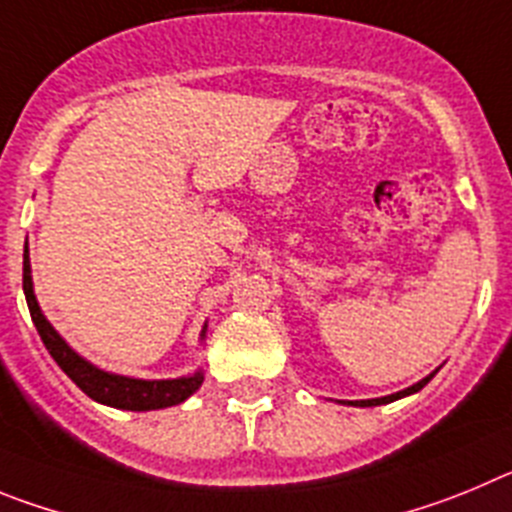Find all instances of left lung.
Listing matches in <instances>:
<instances>
[{
    "label": "left lung",
    "mask_w": 512,
    "mask_h": 512,
    "mask_svg": "<svg viewBox=\"0 0 512 512\" xmlns=\"http://www.w3.org/2000/svg\"><path fill=\"white\" fill-rule=\"evenodd\" d=\"M436 372H439V370H436ZM436 372H431V375H428V377H423L421 382H416V385H411V388L400 390V393L385 395V398H372V400H347V403H349V405H359V408H370V405H385V403H393V400H398V398H405V395H413V393H418V390H421L423 385H426V382L431 380V377L436 375Z\"/></svg>",
    "instance_id": "8db88e82"
}]
</instances>
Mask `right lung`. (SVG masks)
Wrapping results in <instances>:
<instances>
[{"label":"right lung","instance_id":"1","mask_svg":"<svg viewBox=\"0 0 512 512\" xmlns=\"http://www.w3.org/2000/svg\"><path fill=\"white\" fill-rule=\"evenodd\" d=\"M22 290H25L32 324L38 329L40 339H43L50 357H53L55 362H58V367H61V370L66 372L91 400H96V403L122 408V411H158V408H170V405L183 403L188 395H193L201 388V382H204V372L201 370H196L188 377H176V380H137V377H124L114 375V372L99 370L96 365L86 362L81 354L73 352L66 344V339L50 326V321L45 319L43 311H40L35 290H32V270L27 245L25 255H22ZM204 336L206 326L204 331H201V339H204Z\"/></svg>","mask_w":512,"mask_h":512}]
</instances>
